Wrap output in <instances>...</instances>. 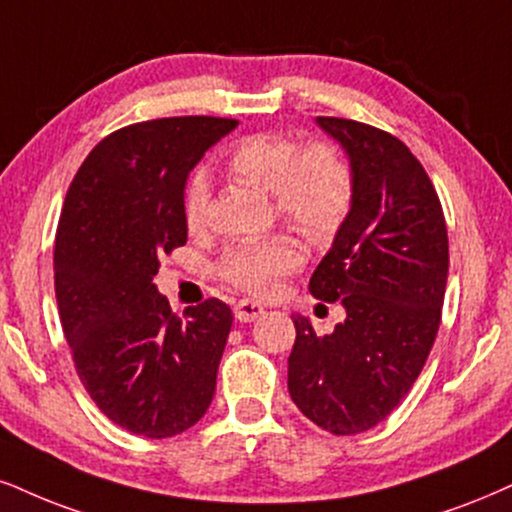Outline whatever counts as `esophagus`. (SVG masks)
<instances>
[{
    "mask_svg": "<svg viewBox=\"0 0 512 512\" xmlns=\"http://www.w3.org/2000/svg\"><path fill=\"white\" fill-rule=\"evenodd\" d=\"M263 315H266V308H263L261 304H256V301L242 299L235 306V318L239 320V323H254V320L263 318Z\"/></svg>",
    "mask_w": 512,
    "mask_h": 512,
    "instance_id": "esophagus-1",
    "label": "esophagus"
}]
</instances>
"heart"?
<instances>
[{
  "label": "heart",
  "instance_id": "heart-1",
  "mask_svg": "<svg viewBox=\"0 0 512 512\" xmlns=\"http://www.w3.org/2000/svg\"><path fill=\"white\" fill-rule=\"evenodd\" d=\"M225 168L244 185L273 197L277 216L306 237L323 244L337 235L353 206V173L332 144H299L277 132L246 135L227 151ZM208 189L201 178L187 185L182 216L189 232L206 227ZM299 244L285 232H275L256 242L232 246L220 261V275L244 292L266 296L280 277L301 266Z\"/></svg>",
  "mask_w": 512,
  "mask_h": 512
}]
</instances>
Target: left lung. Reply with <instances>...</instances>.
Listing matches in <instances>:
<instances>
[{"instance_id": "obj_1", "label": "left lung", "mask_w": 512, "mask_h": 512, "mask_svg": "<svg viewBox=\"0 0 512 512\" xmlns=\"http://www.w3.org/2000/svg\"><path fill=\"white\" fill-rule=\"evenodd\" d=\"M344 149L353 206L308 289L339 301L346 318L318 337L296 315L287 387L308 420L332 434L375 427L418 380L437 337L449 235L425 168L389 132L346 118H315Z\"/></svg>"}]
</instances>
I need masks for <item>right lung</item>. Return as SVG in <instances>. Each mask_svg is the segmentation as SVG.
<instances>
[{"label":"right lung","instance_id":"right-lung-1","mask_svg":"<svg viewBox=\"0 0 512 512\" xmlns=\"http://www.w3.org/2000/svg\"><path fill=\"white\" fill-rule=\"evenodd\" d=\"M237 121L159 118L113 132L68 187L54 287L75 370L118 427L168 439L204 418L232 311L208 299L178 318L159 294V256L187 242V178Z\"/></svg>","mask_w":512,"mask_h":512}]
</instances>
